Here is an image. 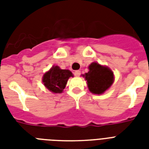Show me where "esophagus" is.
Segmentation results:
<instances>
[{
    "label": "esophagus",
    "instance_id": "34e87169",
    "mask_svg": "<svg viewBox=\"0 0 149 149\" xmlns=\"http://www.w3.org/2000/svg\"><path fill=\"white\" fill-rule=\"evenodd\" d=\"M80 73H81V72H80L79 70H77V71H75L74 72L75 77H79V76H80Z\"/></svg>",
    "mask_w": 149,
    "mask_h": 149
}]
</instances>
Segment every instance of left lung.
Masks as SVG:
<instances>
[{"instance_id":"1","label":"left lung","mask_w":149,"mask_h":149,"mask_svg":"<svg viewBox=\"0 0 149 149\" xmlns=\"http://www.w3.org/2000/svg\"><path fill=\"white\" fill-rule=\"evenodd\" d=\"M88 72L83 75L87 81L89 91L94 94H102L113 83V72L107 66L93 62L89 65Z\"/></svg>"}]
</instances>
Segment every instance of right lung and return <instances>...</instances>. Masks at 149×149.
Masks as SVG:
<instances>
[{"label":"right lung","mask_w":149,"mask_h":149,"mask_svg":"<svg viewBox=\"0 0 149 149\" xmlns=\"http://www.w3.org/2000/svg\"><path fill=\"white\" fill-rule=\"evenodd\" d=\"M73 77L70 70H61L58 65H53L43 75L44 86L52 93H60L65 89L69 78Z\"/></svg>","instance_id":"add662e5"}]
</instances>
